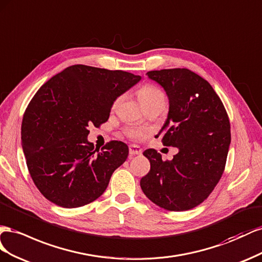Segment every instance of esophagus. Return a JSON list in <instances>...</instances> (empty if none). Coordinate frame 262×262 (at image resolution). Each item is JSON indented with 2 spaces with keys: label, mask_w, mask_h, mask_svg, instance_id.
I'll return each mask as SVG.
<instances>
[{
  "label": "esophagus",
  "mask_w": 262,
  "mask_h": 262,
  "mask_svg": "<svg viewBox=\"0 0 262 262\" xmlns=\"http://www.w3.org/2000/svg\"><path fill=\"white\" fill-rule=\"evenodd\" d=\"M143 154V149H141L138 145H130L129 146V155L135 156V155H141Z\"/></svg>",
  "instance_id": "1"
}]
</instances>
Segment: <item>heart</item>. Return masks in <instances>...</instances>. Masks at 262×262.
<instances>
[{
    "instance_id": "b5f03b06",
    "label": "heart",
    "mask_w": 262,
    "mask_h": 262,
    "mask_svg": "<svg viewBox=\"0 0 262 262\" xmlns=\"http://www.w3.org/2000/svg\"><path fill=\"white\" fill-rule=\"evenodd\" d=\"M138 95H139L140 101L143 102V104L146 107L152 105V104L166 101V98H164V94L158 86L152 85V84L144 85L138 91ZM121 101H122V98H118L114 102L113 107L114 108L117 107V105L121 103ZM127 134H128L129 137L134 139H140L146 135V130L144 128H140V127H130V128L127 129Z\"/></svg>"
}]
</instances>
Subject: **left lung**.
I'll list each match as a JSON object with an SVG mask.
<instances>
[{
    "label": "left lung",
    "instance_id": "obj_1",
    "mask_svg": "<svg viewBox=\"0 0 262 262\" xmlns=\"http://www.w3.org/2000/svg\"><path fill=\"white\" fill-rule=\"evenodd\" d=\"M169 100L168 117L158 135L178 148L172 161L155 149L144 156L150 171L141 178L145 195L164 210L182 212L201 204L219 183L230 145V124L219 95L206 80L188 69L149 71Z\"/></svg>",
    "mask_w": 262,
    "mask_h": 262
}]
</instances>
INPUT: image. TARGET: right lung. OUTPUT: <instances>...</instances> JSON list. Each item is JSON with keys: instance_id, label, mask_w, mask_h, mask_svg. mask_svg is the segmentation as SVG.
<instances>
[{"instance_id": "right-lung-1", "label": "right lung", "mask_w": 262, "mask_h": 262, "mask_svg": "<svg viewBox=\"0 0 262 262\" xmlns=\"http://www.w3.org/2000/svg\"><path fill=\"white\" fill-rule=\"evenodd\" d=\"M140 80L126 71L74 64L37 91L21 123V148L33 181L47 200L74 208L106 190L128 147L111 141L96 152L88 127L105 123L118 96Z\"/></svg>"}]
</instances>
